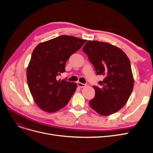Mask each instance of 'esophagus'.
Returning a JSON list of instances; mask_svg holds the SVG:
<instances>
[{"mask_svg": "<svg viewBox=\"0 0 153 153\" xmlns=\"http://www.w3.org/2000/svg\"><path fill=\"white\" fill-rule=\"evenodd\" d=\"M77 85H78V86L79 87H80V88H84V87H86V84L82 83H81V82H78V83H77Z\"/></svg>", "mask_w": 153, "mask_h": 153, "instance_id": "34e87169", "label": "esophagus"}]
</instances>
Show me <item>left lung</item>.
Returning <instances> with one entry per match:
<instances>
[{
    "instance_id": "left-lung-1",
    "label": "left lung",
    "mask_w": 153,
    "mask_h": 153,
    "mask_svg": "<svg viewBox=\"0 0 153 153\" xmlns=\"http://www.w3.org/2000/svg\"><path fill=\"white\" fill-rule=\"evenodd\" d=\"M97 75H103L100 87L89 105L98 114L107 116L123 108L131 96L134 79L129 59L121 49L108 42L88 41L83 48Z\"/></svg>"
}]
</instances>
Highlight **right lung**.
<instances>
[{
    "mask_svg": "<svg viewBox=\"0 0 153 153\" xmlns=\"http://www.w3.org/2000/svg\"><path fill=\"white\" fill-rule=\"evenodd\" d=\"M86 41L62 35L34 48L27 68V80L34 102L42 111L49 113L59 111L75 93L76 83L57 80L56 77L65 71L67 60Z\"/></svg>",
    "mask_w": 153,
    "mask_h": 153,
    "instance_id": "right-lung-1",
    "label": "right lung"
}]
</instances>
